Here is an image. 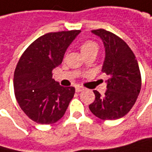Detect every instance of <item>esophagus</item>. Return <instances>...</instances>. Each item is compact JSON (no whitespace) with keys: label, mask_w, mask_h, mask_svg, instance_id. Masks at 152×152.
I'll list each match as a JSON object with an SVG mask.
<instances>
[{"label":"esophagus","mask_w":152,"mask_h":152,"mask_svg":"<svg viewBox=\"0 0 152 152\" xmlns=\"http://www.w3.org/2000/svg\"><path fill=\"white\" fill-rule=\"evenodd\" d=\"M83 90H84V89L81 86H76V92L79 93V92H82Z\"/></svg>","instance_id":"1"}]
</instances>
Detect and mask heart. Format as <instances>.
Masks as SVG:
<instances>
[{
    "label": "heart",
    "instance_id": "heart-1",
    "mask_svg": "<svg viewBox=\"0 0 152 152\" xmlns=\"http://www.w3.org/2000/svg\"><path fill=\"white\" fill-rule=\"evenodd\" d=\"M80 49H81V52H82V54H83V53H85V52H87V51H90L91 49H97V45H96L94 42L87 41V42H83V43L81 45Z\"/></svg>",
    "mask_w": 152,
    "mask_h": 152
}]
</instances>
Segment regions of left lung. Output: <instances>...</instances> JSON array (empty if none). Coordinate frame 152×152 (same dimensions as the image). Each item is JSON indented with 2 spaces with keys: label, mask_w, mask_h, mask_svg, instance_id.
I'll list each match as a JSON object with an SVG mask.
<instances>
[{
  "label": "left lung",
  "mask_w": 152,
  "mask_h": 152,
  "mask_svg": "<svg viewBox=\"0 0 152 152\" xmlns=\"http://www.w3.org/2000/svg\"><path fill=\"white\" fill-rule=\"evenodd\" d=\"M92 34L101 38L105 49L102 71L110 78L106 81L104 96L96 90L90 111L103 120H116L125 116L135 104L141 90V75L132 50L117 35L104 29Z\"/></svg>",
  "instance_id": "obj_1"
}]
</instances>
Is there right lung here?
Instances as JSON below:
<instances>
[{
    "instance_id": "right-lung-1",
    "label": "right lung",
    "mask_w": 152,
    "mask_h": 152,
    "mask_svg": "<svg viewBox=\"0 0 152 152\" xmlns=\"http://www.w3.org/2000/svg\"><path fill=\"white\" fill-rule=\"evenodd\" d=\"M81 30L48 33L40 36L22 54L14 75L16 100L34 122L51 124L61 119L74 96V87H62L52 70Z\"/></svg>"
}]
</instances>
